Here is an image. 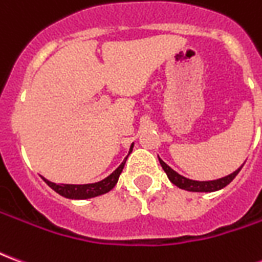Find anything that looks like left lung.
Returning <instances> with one entry per match:
<instances>
[{
    "mask_svg": "<svg viewBox=\"0 0 262 262\" xmlns=\"http://www.w3.org/2000/svg\"><path fill=\"white\" fill-rule=\"evenodd\" d=\"M159 160L160 164L163 167V170L165 171V174L168 177V180L178 188L185 189V191H191V192H214V191H219L222 188H225L226 185H229L236 178V176L240 172L243 165H244L243 164L234 172H231V174L223 177V178H219V180H213V181H193V180H189V178H185L181 174H178L177 171L171 168L170 165L165 164L161 159Z\"/></svg>",
    "mask_w": 262,
    "mask_h": 262,
    "instance_id": "1",
    "label": "left lung"
}]
</instances>
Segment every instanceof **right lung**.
Returning a JSON list of instances; mask_svg holds the SVG:
<instances>
[{
    "label": "right lung",
    "instance_id": "obj_1",
    "mask_svg": "<svg viewBox=\"0 0 262 262\" xmlns=\"http://www.w3.org/2000/svg\"><path fill=\"white\" fill-rule=\"evenodd\" d=\"M133 150V144L130 146L129 154ZM127 159V157H126ZM126 159L123 160V163L116 168V170L108 176L105 180L99 182H94V184H84V185H74V184H54V182L49 181L46 178H43V181L48 184L49 187L52 188L53 191L61 195V196L69 198V199H88V198H95L103 193L109 192L112 188L116 185V182L119 180V176L123 167H125Z\"/></svg>",
    "mask_w": 262,
    "mask_h": 262
}]
</instances>
